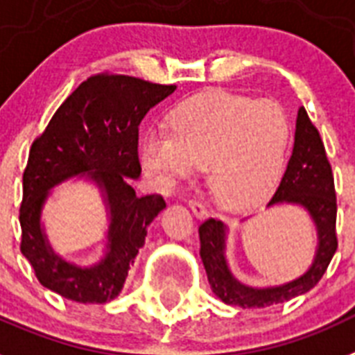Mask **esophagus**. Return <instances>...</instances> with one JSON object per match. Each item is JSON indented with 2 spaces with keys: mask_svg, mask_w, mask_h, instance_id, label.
<instances>
[{
  "mask_svg": "<svg viewBox=\"0 0 355 355\" xmlns=\"http://www.w3.org/2000/svg\"><path fill=\"white\" fill-rule=\"evenodd\" d=\"M189 207H190V210L194 212V216H198V218H205V216H209V210H207V207H205V205L201 203L199 199L190 198Z\"/></svg>",
  "mask_w": 355,
  "mask_h": 355,
  "instance_id": "34e87169",
  "label": "esophagus"
}]
</instances>
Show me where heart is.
Segmentation results:
<instances>
[{
  "label": "heart",
  "mask_w": 355,
  "mask_h": 355,
  "mask_svg": "<svg viewBox=\"0 0 355 355\" xmlns=\"http://www.w3.org/2000/svg\"><path fill=\"white\" fill-rule=\"evenodd\" d=\"M292 125L272 99L228 92L198 94L168 116L166 132L141 145V163L161 189L199 166L221 207L248 210L270 198L285 172Z\"/></svg>",
  "instance_id": "b5f03b06"
}]
</instances>
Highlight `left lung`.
I'll list each match as a JSON object with an SVG mask.
<instances>
[{
  "label": "left lung",
  "mask_w": 355,
  "mask_h": 355,
  "mask_svg": "<svg viewBox=\"0 0 355 355\" xmlns=\"http://www.w3.org/2000/svg\"><path fill=\"white\" fill-rule=\"evenodd\" d=\"M276 203H295L309 210L318 228V252L314 263L306 274L286 285L272 288H252L243 285L234 279L225 261L223 223L209 218L199 225V256L209 276L210 288L223 303L243 309H263L294 300L295 295L304 294L318 285L338 250V199L332 166L319 130L310 121L304 107L297 112L294 150L276 194L268 201V207Z\"/></svg>",
  "instance_id": "1"
}]
</instances>
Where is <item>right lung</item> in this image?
<instances>
[{
  "label": "right lung",
  "instance_id": "1",
  "mask_svg": "<svg viewBox=\"0 0 355 355\" xmlns=\"http://www.w3.org/2000/svg\"><path fill=\"white\" fill-rule=\"evenodd\" d=\"M174 90L175 85L99 72L70 94L32 143L23 172L19 248L41 285L61 297L76 303H107L121 292L130 265L145 245L148 225L166 207L163 196H136L130 184L141 174L139 123ZM78 173L101 184L111 207L107 254L89 269L55 257L39 225L48 190Z\"/></svg>",
  "mask_w": 355,
  "mask_h": 355
}]
</instances>
